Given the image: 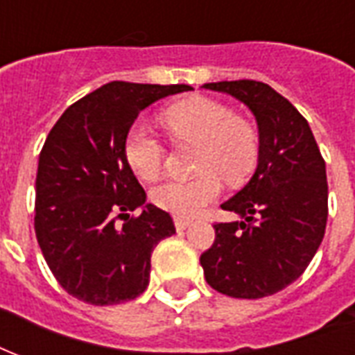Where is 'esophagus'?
<instances>
[{
	"label": "esophagus",
	"instance_id": "34e87169",
	"mask_svg": "<svg viewBox=\"0 0 355 355\" xmlns=\"http://www.w3.org/2000/svg\"><path fill=\"white\" fill-rule=\"evenodd\" d=\"M174 223H175V229L181 232V231H185V229H187L189 225H191V221H187V219H181V217H175Z\"/></svg>",
	"mask_w": 355,
	"mask_h": 355
}]
</instances>
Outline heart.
Here are the masks:
<instances>
[{
    "label": "heart",
    "mask_w": 355,
    "mask_h": 355,
    "mask_svg": "<svg viewBox=\"0 0 355 355\" xmlns=\"http://www.w3.org/2000/svg\"><path fill=\"white\" fill-rule=\"evenodd\" d=\"M162 124L175 141L198 147L191 181H166L155 187V206L175 217H195L221 193V181L244 183L259 160V138L252 124L234 117L221 102L189 98L162 111ZM124 157L134 174L157 180L162 170L164 149L144 124H134L124 138Z\"/></svg>",
    "instance_id": "obj_1"
}]
</instances>
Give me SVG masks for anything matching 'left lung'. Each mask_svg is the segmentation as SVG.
Instances as JSON below:
<instances>
[{
	"instance_id": "8db88e82",
	"label": "left lung",
	"mask_w": 355,
	"mask_h": 355,
	"mask_svg": "<svg viewBox=\"0 0 355 355\" xmlns=\"http://www.w3.org/2000/svg\"><path fill=\"white\" fill-rule=\"evenodd\" d=\"M252 111L259 160L244 189L221 204L240 221L217 223L216 242L200 255L209 286L234 299H261L293 284L322 244L327 175L306 119L259 81L206 83Z\"/></svg>"
}]
</instances>
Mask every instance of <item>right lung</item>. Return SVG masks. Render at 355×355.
<instances>
[{
	"label": "right lung",
	"instance_id": "1",
	"mask_svg": "<svg viewBox=\"0 0 355 355\" xmlns=\"http://www.w3.org/2000/svg\"><path fill=\"white\" fill-rule=\"evenodd\" d=\"M187 90L107 83L69 105L49 132L35 178V236L54 278L75 299L121 304L149 286L153 250L175 227L168 211L146 202L124 138L146 107ZM136 207L142 214L130 218Z\"/></svg>",
	"mask_w": 355,
	"mask_h": 355
}]
</instances>
